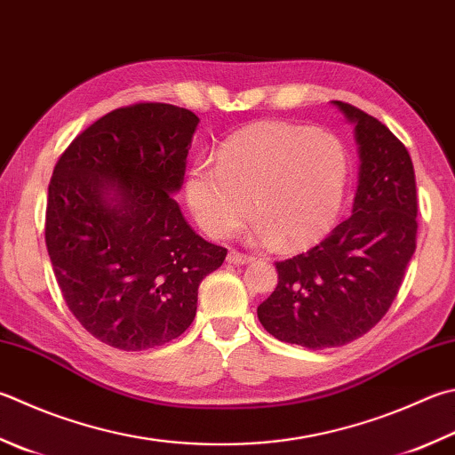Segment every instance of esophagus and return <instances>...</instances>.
<instances>
[{"instance_id": "esophagus-1", "label": "esophagus", "mask_w": 455, "mask_h": 455, "mask_svg": "<svg viewBox=\"0 0 455 455\" xmlns=\"http://www.w3.org/2000/svg\"><path fill=\"white\" fill-rule=\"evenodd\" d=\"M250 261H251L250 255H243V253L234 251V250H229V253H228V263L229 265H245Z\"/></svg>"}]
</instances>
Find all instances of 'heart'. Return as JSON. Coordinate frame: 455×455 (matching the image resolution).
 Returning <instances> with one entry per match:
<instances>
[{
	"label": "heart",
	"mask_w": 455,
	"mask_h": 455,
	"mask_svg": "<svg viewBox=\"0 0 455 455\" xmlns=\"http://www.w3.org/2000/svg\"><path fill=\"white\" fill-rule=\"evenodd\" d=\"M348 176V152L334 134L265 121L229 136L218 162H194L186 202L212 237L229 235L251 205L255 235L297 251L319 242L337 221Z\"/></svg>",
	"instance_id": "b5f03b06"
}]
</instances>
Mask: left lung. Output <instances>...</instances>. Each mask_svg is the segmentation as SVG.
Returning a JSON list of instances; mask_svg holds the SVG:
<instances>
[{
	"label": "left lung",
	"instance_id": "8db88e82",
	"mask_svg": "<svg viewBox=\"0 0 455 455\" xmlns=\"http://www.w3.org/2000/svg\"><path fill=\"white\" fill-rule=\"evenodd\" d=\"M331 105L355 126L358 186L350 218L307 253L275 263L277 287L257 307L265 331L305 348L342 347L390 308L416 251V176L404 144L374 116Z\"/></svg>",
	"mask_w": 455,
	"mask_h": 455
}]
</instances>
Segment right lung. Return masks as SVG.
<instances>
[{"instance_id": "obj_1", "label": "right lung", "mask_w": 455, "mask_h": 455, "mask_svg": "<svg viewBox=\"0 0 455 455\" xmlns=\"http://www.w3.org/2000/svg\"><path fill=\"white\" fill-rule=\"evenodd\" d=\"M198 123L162 102L116 108L76 136L53 170L51 265L76 321L115 348L180 337L202 279L228 255L196 234L174 200Z\"/></svg>"}]
</instances>
